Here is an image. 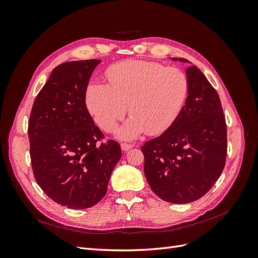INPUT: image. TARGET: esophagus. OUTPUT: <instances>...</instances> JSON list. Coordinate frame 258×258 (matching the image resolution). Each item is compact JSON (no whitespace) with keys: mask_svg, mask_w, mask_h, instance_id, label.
<instances>
[{"mask_svg":"<svg viewBox=\"0 0 258 258\" xmlns=\"http://www.w3.org/2000/svg\"><path fill=\"white\" fill-rule=\"evenodd\" d=\"M120 147H121L122 151L127 152V151L130 150V148L134 147V145H132V144H128V143H121V144H120Z\"/></svg>","mask_w":258,"mask_h":258,"instance_id":"esophagus-1","label":"esophagus"}]
</instances>
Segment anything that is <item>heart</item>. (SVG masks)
I'll list each match as a JSON object with an SVG mask.
<instances>
[{"instance_id":"1","label":"heart","mask_w":258,"mask_h":258,"mask_svg":"<svg viewBox=\"0 0 258 258\" xmlns=\"http://www.w3.org/2000/svg\"><path fill=\"white\" fill-rule=\"evenodd\" d=\"M108 84L91 83L85 92L93 120L112 132L129 107L131 116L117 130L123 140L147 132L158 136L177 119L188 96L189 83L181 69L158 62L127 60L107 70Z\"/></svg>"}]
</instances>
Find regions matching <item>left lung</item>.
<instances>
[{"instance_id": "obj_1", "label": "left lung", "mask_w": 258, "mask_h": 258, "mask_svg": "<svg viewBox=\"0 0 258 258\" xmlns=\"http://www.w3.org/2000/svg\"><path fill=\"white\" fill-rule=\"evenodd\" d=\"M188 62L183 58H173ZM183 110L160 137L141 147L152 190L171 204H188L212 188L227 155V127L218 93L197 67H188Z\"/></svg>"}]
</instances>
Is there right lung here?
<instances>
[{
    "label": "right lung",
    "instance_id": "obj_1",
    "mask_svg": "<svg viewBox=\"0 0 258 258\" xmlns=\"http://www.w3.org/2000/svg\"><path fill=\"white\" fill-rule=\"evenodd\" d=\"M100 60L70 61L56 67L38 92L28 135L33 174L43 191L70 209H87L106 195L121 157L114 140L104 138L86 106L85 92Z\"/></svg>",
    "mask_w": 258,
    "mask_h": 258
}]
</instances>
